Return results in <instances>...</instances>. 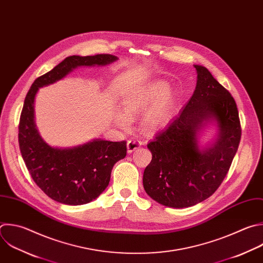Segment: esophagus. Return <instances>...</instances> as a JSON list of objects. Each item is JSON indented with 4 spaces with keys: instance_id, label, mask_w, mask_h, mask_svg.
I'll list each match as a JSON object with an SVG mask.
<instances>
[{
    "instance_id": "34e87169",
    "label": "esophagus",
    "mask_w": 263,
    "mask_h": 263,
    "mask_svg": "<svg viewBox=\"0 0 263 263\" xmlns=\"http://www.w3.org/2000/svg\"><path fill=\"white\" fill-rule=\"evenodd\" d=\"M140 145H141V143L136 140H129L127 142V153L131 154L132 152L137 151L140 147Z\"/></svg>"
}]
</instances>
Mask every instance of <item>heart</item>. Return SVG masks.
<instances>
[{
	"instance_id": "heart-1",
	"label": "heart",
	"mask_w": 263,
	"mask_h": 263,
	"mask_svg": "<svg viewBox=\"0 0 263 263\" xmlns=\"http://www.w3.org/2000/svg\"><path fill=\"white\" fill-rule=\"evenodd\" d=\"M176 103V94L169 90L168 83L155 81L140 89L128 93L123 100L124 112L120 111L116 116V124L126 129L130 121L144 112L141 118V129L147 134H154L163 129L170 121L172 109Z\"/></svg>"
}]
</instances>
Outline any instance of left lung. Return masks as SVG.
Masks as SVG:
<instances>
[{"label": "left lung", "instance_id": "obj_1", "mask_svg": "<svg viewBox=\"0 0 263 263\" xmlns=\"http://www.w3.org/2000/svg\"><path fill=\"white\" fill-rule=\"evenodd\" d=\"M195 91L183 110L147 143L152 161L143 172L145 193L174 209L193 206L219 188L236 154L241 130L234 99L212 73L194 65ZM215 136L202 144L208 128Z\"/></svg>", "mask_w": 263, "mask_h": 263}]
</instances>
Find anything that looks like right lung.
Segmentation results:
<instances>
[{
    "mask_svg": "<svg viewBox=\"0 0 263 263\" xmlns=\"http://www.w3.org/2000/svg\"><path fill=\"white\" fill-rule=\"evenodd\" d=\"M118 60L112 54L68 57L38 77L26 96L18 127L21 153L36 185L57 202L81 205L98 198L109 184L114 165L126 157V141L96 138L71 147L51 146L36 126V95L40 87L63 79L78 67L106 66Z\"/></svg>",
    "mask_w": 263,
    "mask_h": 263,
    "instance_id": "right-lung-1",
    "label": "right lung"
}]
</instances>
